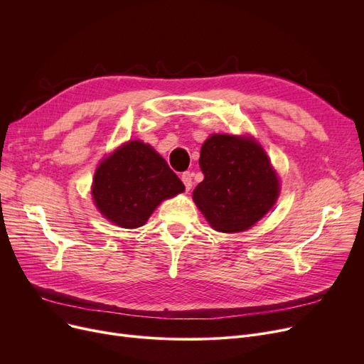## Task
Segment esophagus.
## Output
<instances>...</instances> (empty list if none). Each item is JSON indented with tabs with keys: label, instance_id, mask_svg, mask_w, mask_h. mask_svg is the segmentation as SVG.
<instances>
[{
	"label": "esophagus",
	"instance_id": "esophagus-1",
	"mask_svg": "<svg viewBox=\"0 0 364 364\" xmlns=\"http://www.w3.org/2000/svg\"><path fill=\"white\" fill-rule=\"evenodd\" d=\"M192 177H193V174L190 171H186V172H183L181 174V181L184 183V187H186V190H190L192 188V186H193V183H192Z\"/></svg>",
	"mask_w": 364,
	"mask_h": 364
}]
</instances>
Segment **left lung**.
<instances>
[{
	"label": "left lung",
	"mask_w": 364,
	"mask_h": 364,
	"mask_svg": "<svg viewBox=\"0 0 364 364\" xmlns=\"http://www.w3.org/2000/svg\"><path fill=\"white\" fill-rule=\"evenodd\" d=\"M199 165L205 178L193 190V200L217 232L247 230L279 198L276 171L250 136L213 134L202 144Z\"/></svg>",
	"instance_id": "8db88e82"
}]
</instances>
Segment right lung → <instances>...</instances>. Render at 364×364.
<instances>
[{"label": "right lung", "mask_w": 364, "mask_h": 364, "mask_svg": "<svg viewBox=\"0 0 364 364\" xmlns=\"http://www.w3.org/2000/svg\"><path fill=\"white\" fill-rule=\"evenodd\" d=\"M184 192L166 161L140 140H131L95 169L91 195L100 214L124 228L146 224L162 200Z\"/></svg>", "instance_id": "add662e5"}]
</instances>
